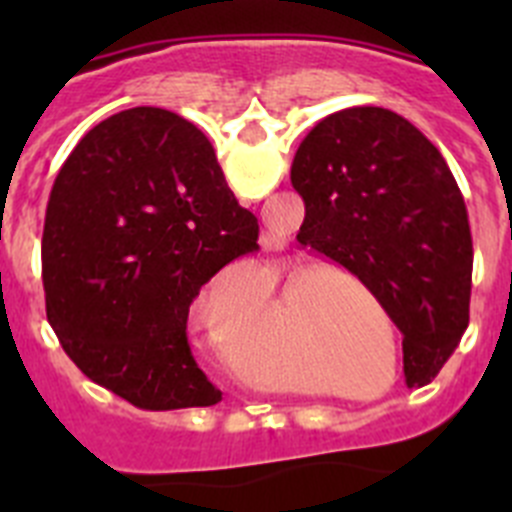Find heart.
I'll return each mask as SVG.
<instances>
[{
  "label": "heart",
  "instance_id": "b5f03b06",
  "mask_svg": "<svg viewBox=\"0 0 512 512\" xmlns=\"http://www.w3.org/2000/svg\"><path fill=\"white\" fill-rule=\"evenodd\" d=\"M269 277L277 295L230 333V364L251 387L359 400L351 387L379 382L387 364L395 374L400 361L395 325L369 284L351 271L318 269L300 256L277 259ZM284 319L298 353L313 364L305 380L286 366Z\"/></svg>",
  "mask_w": 512,
  "mask_h": 512
}]
</instances>
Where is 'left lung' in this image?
I'll return each instance as SVG.
<instances>
[{
  "label": "left lung",
  "mask_w": 512,
  "mask_h": 512,
  "mask_svg": "<svg viewBox=\"0 0 512 512\" xmlns=\"http://www.w3.org/2000/svg\"><path fill=\"white\" fill-rule=\"evenodd\" d=\"M305 200L297 241L369 284L402 333L408 387L431 382L469 325L472 233L431 140L384 107L333 112L292 164Z\"/></svg>",
  "instance_id": "8db88e82"
}]
</instances>
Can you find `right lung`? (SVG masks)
<instances>
[{"label": "right lung", "instance_id": "obj_1", "mask_svg": "<svg viewBox=\"0 0 512 512\" xmlns=\"http://www.w3.org/2000/svg\"><path fill=\"white\" fill-rule=\"evenodd\" d=\"M202 130L161 107L117 112L76 143L43 228L48 323L92 382L143 410L223 392L187 338L202 284L259 248Z\"/></svg>", "mask_w": 512, "mask_h": 512}]
</instances>
